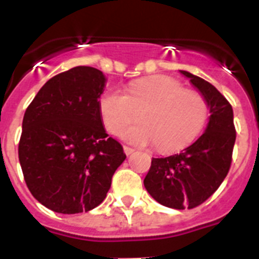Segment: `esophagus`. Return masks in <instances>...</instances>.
<instances>
[{
    "instance_id": "1",
    "label": "esophagus",
    "mask_w": 259,
    "mask_h": 259,
    "mask_svg": "<svg viewBox=\"0 0 259 259\" xmlns=\"http://www.w3.org/2000/svg\"><path fill=\"white\" fill-rule=\"evenodd\" d=\"M123 150H124L125 155H131L132 153L135 152V149H132V148H130V146H123Z\"/></svg>"
}]
</instances>
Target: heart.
I'll return each instance as SVG.
<instances>
[{"mask_svg":"<svg viewBox=\"0 0 259 259\" xmlns=\"http://www.w3.org/2000/svg\"><path fill=\"white\" fill-rule=\"evenodd\" d=\"M105 127L118 134L141 113L143 121L123 128V140L135 145L154 143L159 150L180 149L200 135L209 118V105L202 95L170 76L136 80L127 95L119 89L106 91L100 98Z\"/></svg>","mask_w":259,"mask_h":259,"instance_id":"obj_1","label":"heart"}]
</instances>
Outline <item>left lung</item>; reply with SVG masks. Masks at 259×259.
Wrapping results in <instances>:
<instances>
[{
	"instance_id": "left-lung-1",
	"label": "left lung",
	"mask_w": 259,
	"mask_h": 259,
	"mask_svg": "<svg viewBox=\"0 0 259 259\" xmlns=\"http://www.w3.org/2000/svg\"><path fill=\"white\" fill-rule=\"evenodd\" d=\"M180 72L189 77L206 100L211 113L209 124L197 140L182 153L153 158L144 185L161 205L184 210L205 202L227 176L236 130L232 106L218 89L188 71Z\"/></svg>"
}]
</instances>
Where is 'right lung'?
<instances>
[{
	"label": "right lung",
	"instance_id": "right-lung-1",
	"mask_svg": "<svg viewBox=\"0 0 259 259\" xmlns=\"http://www.w3.org/2000/svg\"><path fill=\"white\" fill-rule=\"evenodd\" d=\"M104 74L77 66L53 76L27 107L19 162L32 196L61 214L97 207L125 154L105 131L98 98Z\"/></svg>",
	"mask_w": 259,
	"mask_h": 259
}]
</instances>
